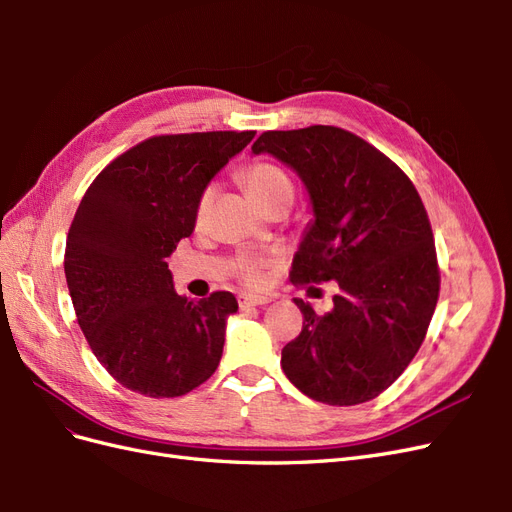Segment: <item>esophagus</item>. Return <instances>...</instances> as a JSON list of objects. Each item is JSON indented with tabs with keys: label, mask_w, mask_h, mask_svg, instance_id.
Here are the masks:
<instances>
[{
	"label": "esophagus",
	"mask_w": 512,
	"mask_h": 512,
	"mask_svg": "<svg viewBox=\"0 0 512 512\" xmlns=\"http://www.w3.org/2000/svg\"><path fill=\"white\" fill-rule=\"evenodd\" d=\"M271 299L269 297H256V294H239V307L247 309V307H260L267 305Z\"/></svg>",
	"instance_id": "esophagus-1"
}]
</instances>
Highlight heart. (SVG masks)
Returning <instances> with one entry per match:
<instances>
[{"mask_svg":"<svg viewBox=\"0 0 512 512\" xmlns=\"http://www.w3.org/2000/svg\"><path fill=\"white\" fill-rule=\"evenodd\" d=\"M241 179L245 183V190L250 192V196L256 200V205L260 209L271 205L273 200H280L284 196L294 194L290 177L280 166L273 162H267V160H260V162H254L247 166L241 173ZM213 194H215L213 185H207V188L200 192L198 203H196V222L205 220V215L211 207ZM265 267H267V262L254 260V258H243L239 262V273L247 284L258 286L265 282Z\"/></svg>","mask_w":512,"mask_h":512,"instance_id":"obj_1","label":"heart"}]
</instances>
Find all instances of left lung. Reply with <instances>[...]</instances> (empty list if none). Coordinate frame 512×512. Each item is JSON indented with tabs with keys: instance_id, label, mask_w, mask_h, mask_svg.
Wrapping results in <instances>:
<instances>
[{
	"instance_id": "8db88e82",
	"label": "left lung",
	"mask_w": 512,
	"mask_h": 512,
	"mask_svg": "<svg viewBox=\"0 0 512 512\" xmlns=\"http://www.w3.org/2000/svg\"><path fill=\"white\" fill-rule=\"evenodd\" d=\"M252 151L297 170L312 203L292 284L339 286L322 316L294 299L303 329L282 350L286 378L329 406L378 397L414 359L438 303L436 243L421 196L382 151L335 126L262 132Z\"/></svg>"
}]
</instances>
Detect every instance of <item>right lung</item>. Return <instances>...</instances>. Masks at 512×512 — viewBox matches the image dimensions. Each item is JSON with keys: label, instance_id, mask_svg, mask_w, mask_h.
Here are the masks:
<instances>
[{"label": "right lung", "instance_id": "1", "mask_svg": "<svg viewBox=\"0 0 512 512\" xmlns=\"http://www.w3.org/2000/svg\"><path fill=\"white\" fill-rule=\"evenodd\" d=\"M254 134L151 136L108 164L74 213L64 269L76 320L134 393L181 397L220 365L235 294L181 297L166 258L192 235L200 192Z\"/></svg>", "mask_w": 512, "mask_h": 512}]
</instances>
